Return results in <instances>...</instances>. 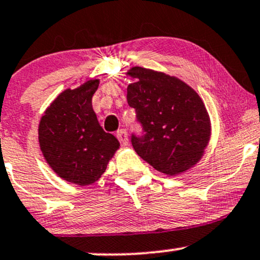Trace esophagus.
<instances>
[{"label": "esophagus", "mask_w": 260, "mask_h": 260, "mask_svg": "<svg viewBox=\"0 0 260 260\" xmlns=\"http://www.w3.org/2000/svg\"><path fill=\"white\" fill-rule=\"evenodd\" d=\"M117 138H118L119 143H121L123 147H125V145H128V133L127 131L125 129H119L118 132L116 133Z\"/></svg>", "instance_id": "esophagus-1"}]
</instances>
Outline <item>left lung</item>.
<instances>
[{
	"label": "left lung",
	"instance_id": "obj_1",
	"mask_svg": "<svg viewBox=\"0 0 260 260\" xmlns=\"http://www.w3.org/2000/svg\"><path fill=\"white\" fill-rule=\"evenodd\" d=\"M135 79L127 101L136 110L144 135H132V145L143 160L167 175H178L198 162L210 142L211 121L204 101L175 76L133 67Z\"/></svg>",
	"mask_w": 260,
	"mask_h": 260
}]
</instances>
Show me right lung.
<instances>
[{
    "mask_svg": "<svg viewBox=\"0 0 260 260\" xmlns=\"http://www.w3.org/2000/svg\"><path fill=\"white\" fill-rule=\"evenodd\" d=\"M100 84L91 79L67 88L44 111L38 127L45 161L62 180L87 186L101 178L119 142L100 125L92 96Z\"/></svg>",
    "mask_w": 260,
    "mask_h": 260,
    "instance_id": "right-lung-1",
    "label": "right lung"
}]
</instances>
